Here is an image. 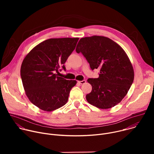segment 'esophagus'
<instances>
[{
    "label": "esophagus",
    "instance_id": "obj_1",
    "mask_svg": "<svg viewBox=\"0 0 154 154\" xmlns=\"http://www.w3.org/2000/svg\"><path fill=\"white\" fill-rule=\"evenodd\" d=\"M78 83H79V84L82 85V84H84V83H86V80H82V81H78Z\"/></svg>",
    "mask_w": 154,
    "mask_h": 154
}]
</instances>
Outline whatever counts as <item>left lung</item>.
Masks as SVG:
<instances>
[{
  "label": "left lung",
  "instance_id": "left-lung-1",
  "mask_svg": "<svg viewBox=\"0 0 154 154\" xmlns=\"http://www.w3.org/2000/svg\"><path fill=\"white\" fill-rule=\"evenodd\" d=\"M75 50L83 55L92 70L100 69L98 78L87 80L92 86L86 96L88 102L101 109L119 103L134 79L132 64L124 49L111 39L94 35L81 38Z\"/></svg>",
  "mask_w": 154,
  "mask_h": 154
}]
</instances>
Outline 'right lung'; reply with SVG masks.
<instances>
[{"instance_id": "right-lung-1", "label": "right lung", "mask_w": 154, "mask_h": 154, "mask_svg": "<svg viewBox=\"0 0 154 154\" xmlns=\"http://www.w3.org/2000/svg\"><path fill=\"white\" fill-rule=\"evenodd\" d=\"M79 38H51L42 41L26 56L20 76L26 96L42 110L52 112L67 103L76 80L57 75L75 49Z\"/></svg>"}]
</instances>
